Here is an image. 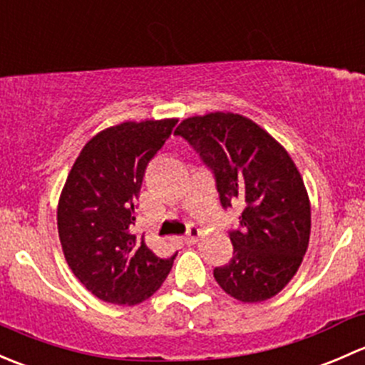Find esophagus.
<instances>
[{
  "label": "esophagus",
  "mask_w": 365,
  "mask_h": 365,
  "mask_svg": "<svg viewBox=\"0 0 365 365\" xmlns=\"http://www.w3.org/2000/svg\"><path fill=\"white\" fill-rule=\"evenodd\" d=\"M200 237H201V231L197 230V227L190 226V227H189V231H187L185 237H182V240L185 242L187 245H190V244H196V242L200 240Z\"/></svg>",
  "instance_id": "1"
}]
</instances>
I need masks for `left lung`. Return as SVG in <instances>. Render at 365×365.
<instances>
[{"instance_id": "1", "label": "left lung", "mask_w": 365, "mask_h": 365, "mask_svg": "<svg viewBox=\"0 0 365 365\" xmlns=\"http://www.w3.org/2000/svg\"><path fill=\"white\" fill-rule=\"evenodd\" d=\"M212 169L222 208L244 206L230 231L233 257L213 270L240 302L275 297L297 274L311 235V203L289 153L249 118L235 113L192 116L176 127Z\"/></svg>"}]
</instances>
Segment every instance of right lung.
<instances>
[{
	"label": "right lung",
	"instance_id": "1",
	"mask_svg": "<svg viewBox=\"0 0 365 365\" xmlns=\"http://www.w3.org/2000/svg\"><path fill=\"white\" fill-rule=\"evenodd\" d=\"M176 118L125 121L81 150L58 203V233L70 270L101 300L135 305L168 277L176 254L159 257L132 235L146 165L171 135Z\"/></svg>",
	"mask_w": 365,
	"mask_h": 365
}]
</instances>
